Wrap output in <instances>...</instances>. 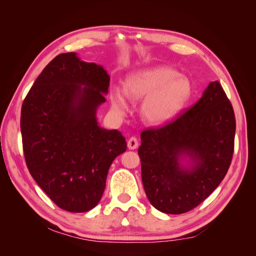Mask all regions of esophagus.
<instances>
[{"label": "esophagus", "mask_w": 256, "mask_h": 256, "mask_svg": "<svg viewBox=\"0 0 256 256\" xmlns=\"http://www.w3.org/2000/svg\"><path fill=\"white\" fill-rule=\"evenodd\" d=\"M128 148L129 150H136V147L138 146V138H134V136H132V138H130L129 140H128Z\"/></svg>", "instance_id": "obj_1"}]
</instances>
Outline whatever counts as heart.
<instances>
[{
    "mask_svg": "<svg viewBox=\"0 0 256 256\" xmlns=\"http://www.w3.org/2000/svg\"><path fill=\"white\" fill-rule=\"evenodd\" d=\"M122 88L114 86L110 92L113 111L126 115L128 96L143 99L142 116L152 125H161L174 118L192 95V83L187 76L168 66H157L130 74Z\"/></svg>",
    "mask_w": 256,
    "mask_h": 256,
    "instance_id": "b5f03b06",
    "label": "heart"
}]
</instances>
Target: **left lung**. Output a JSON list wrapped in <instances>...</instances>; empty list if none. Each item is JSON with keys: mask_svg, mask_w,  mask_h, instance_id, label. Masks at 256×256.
<instances>
[{"mask_svg": "<svg viewBox=\"0 0 256 256\" xmlns=\"http://www.w3.org/2000/svg\"><path fill=\"white\" fill-rule=\"evenodd\" d=\"M235 131L233 106L218 81L172 122L144 130L138 152L150 204L180 214L202 203L228 173Z\"/></svg>", "mask_w": 256, "mask_h": 256, "instance_id": "1", "label": "left lung"}]
</instances>
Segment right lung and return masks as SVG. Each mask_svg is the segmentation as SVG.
<instances>
[{
	"mask_svg": "<svg viewBox=\"0 0 256 256\" xmlns=\"http://www.w3.org/2000/svg\"><path fill=\"white\" fill-rule=\"evenodd\" d=\"M110 76L76 52L44 67L21 108L23 152L37 184L60 208L85 212L102 196L113 160L127 143L118 130L98 125Z\"/></svg>",
	"mask_w": 256,
	"mask_h": 256,
	"instance_id": "add662e5",
	"label": "right lung"
}]
</instances>
